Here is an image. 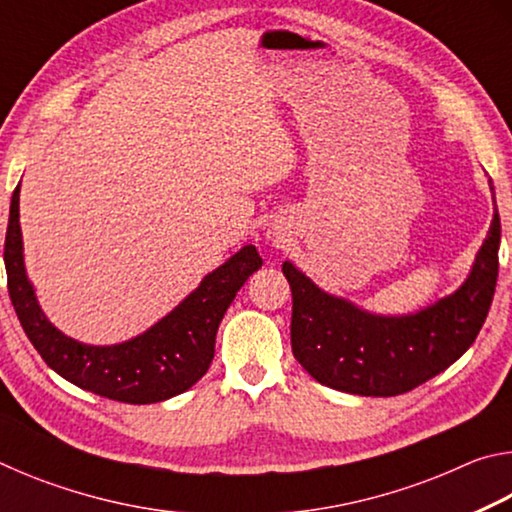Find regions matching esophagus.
Instances as JSON below:
<instances>
[{
	"label": "esophagus",
	"mask_w": 512,
	"mask_h": 512,
	"mask_svg": "<svg viewBox=\"0 0 512 512\" xmlns=\"http://www.w3.org/2000/svg\"><path fill=\"white\" fill-rule=\"evenodd\" d=\"M268 239H273V241H277V244H280V241H284V237H282V232H268Z\"/></svg>",
	"instance_id": "34e87169"
}]
</instances>
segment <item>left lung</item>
Returning <instances> with one entry per match:
<instances>
[{"instance_id":"1","label":"left lung","mask_w":512,"mask_h":512,"mask_svg":"<svg viewBox=\"0 0 512 512\" xmlns=\"http://www.w3.org/2000/svg\"><path fill=\"white\" fill-rule=\"evenodd\" d=\"M490 192L492 180H490ZM499 214L454 293L415 314L381 316L332 296L284 262L291 284L293 357L318 384L363 397L413 391L461 359L488 316L499 273Z\"/></svg>"}]
</instances>
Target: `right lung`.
<instances>
[{
	"label": "right lung",
	"mask_w": 512,
	"mask_h": 512,
	"mask_svg": "<svg viewBox=\"0 0 512 512\" xmlns=\"http://www.w3.org/2000/svg\"><path fill=\"white\" fill-rule=\"evenodd\" d=\"M8 296L24 334L47 366L74 386L126 404L164 402L192 388L214 359L216 329L244 282L262 266L255 246H244L167 316L146 332L115 345L81 343L49 323L24 266L20 185L11 198L4 244Z\"/></svg>",
	"instance_id": "1"
}]
</instances>
